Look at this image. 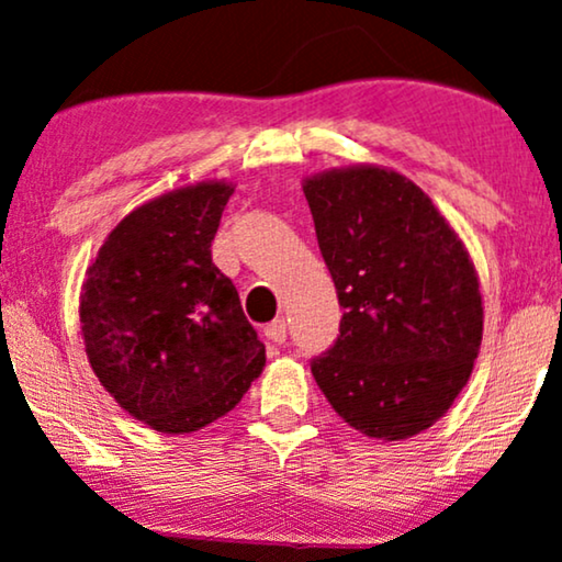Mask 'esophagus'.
Wrapping results in <instances>:
<instances>
[{
	"instance_id": "34e87169",
	"label": "esophagus",
	"mask_w": 562,
	"mask_h": 562,
	"mask_svg": "<svg viewBox=\"0 0 562 562\" xmlns=\"http://www.w3.org/2000/svg\"><path fill=\"white\" fill-rule=\"evenodd\" d=\"M265 339L272 341V344H285L288 339V324L282 318L272 321V324L265 326Z\"/></svg>"
}]
</instances>
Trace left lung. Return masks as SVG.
<instances>
[{"mask_svg": "<svg viewBox=\"0 0 562 562\" xmlns=\"http://www.w3.org/2000/svg\"><path fill=\"white\" fill-rule=\"evenodd\" d=\"M303 192L344 308L313 378L351 429L414 437L447 414L481 349V285L465 244L393 169H331Z\"/></svg>", "mask_w": 562, "mask_h": 562, "instance_id": "1", "label": "left lung"}]
</instances>
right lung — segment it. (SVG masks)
Returning <instances> with one entry per match:
<instances>
[{
    "mask_svg": "<svg viewBox=\"0 0 562 562\" xmlns=\"http://www.w3.org/2000/svg\"><path fill=\"white\" fill-rule=\"evenodd\" d=\"M231 194L228 182H198L148 200L110 231L81 285L94 375L156 431L226 416L265 368V344L211 257Z\"/></svg>",
    "mask_w": 562,
    "mask_h": 562,
    "instance_id": "add662e5",
    "label": "right lung"
}]
</instances>
